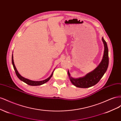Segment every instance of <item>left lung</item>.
Listing matches in <instances>:
<instances>
[{"instance_id": "8db88e82", "label": "left lung", "mask_w": 121, "mask_h": 121, "mask_svg": "<svg viewBox=\"0 0 121 121\" xmlns=\"http://www.w3.org/2000/svg\"><path fill=\"white\" fill-rule=\"evenodd\" d=\"M102 41L104 44V53L100 63L95 69L92 72L88 73L83 77L75 79L71 77L70 74L68 71L69 80L73 85L77 87L88 88L96 84L103 77L107 71L108 65V50L106 41L102 37Z\"/></svg>"}]
</instances>
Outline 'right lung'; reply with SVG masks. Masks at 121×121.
<instances>
[{"mask_svg": "<svg viewBox=\"0 0 121 121\" xmlns=\"http://www.w3.org/2000/svg\"><path fill=\"white\" fill-rule=\"evenodd\" d=\"M12 64L13 65V69H14V71H15L17 77L19 78V79L20 80H21V81H23L24 82H25V83H26V84H28V85H31V86H38V85H42V84L46 83L47 82H48L49 80H50V79L51 78V77H52V75H53V72L52 73V75H50V76L49 77H48V78L44 80H43V81H32V80H29V79H28L27 78H25L23 77L22 76L19 74V72H18V71H17V69L16 68L15 65H14V64L13 59V54H12Z\"/></svg>", "mask_w": 121, "mask_h": 121, "instance_id": "right-lung-1", "label": "right lung"}]
</instances>
